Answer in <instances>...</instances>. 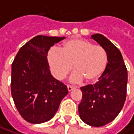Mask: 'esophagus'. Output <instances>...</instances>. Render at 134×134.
Instances as JSON below:
<instances>
[{"mask_svg": "<svg viewBox=\"0 0 134 134\" xmlns=\"http://www.w3.org/2000/svg\"><path fill=\"white\" fill-rule=\"evenodd\" d=\"M73 89H74V87L70 86V85H67V90H68V92H71Z\"/></svg>", "mask_w": 134, "mask_h": 134, "instance_id": "1", "label": "esophagus"}]
</instances>
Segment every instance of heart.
<instances>
[{"mask_svg":"<svg viewBox=\"0 0 134 134\" xmlns=\"http://www.w3.org/2000/svg\"><path fill=\"white\" fill-rule=\"evenodd\" d=\"M47 61L52 74L57 80H64L72 70L70 77L74 83L83 79L86 82L95 81L104 72L107 63V53L103 47L93 45L81 39L65 42L60 50L51 49L47 53Z\"/></svg>","mask_w":134,"mask_h":134,"instance_id":"obj_1","label":"heart"}]
</instances>
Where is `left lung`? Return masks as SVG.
<instances>
[{
    "mask_svg": "<svg viewBox=\"0 0 134 134\" xmlns=\"http://www.w3.org/2000/svg\"><path fill=\"white\" fill-rule=\"evenodd\" d=\"M92 39L105 49L108 63L94 85L81 88L78 113L84 122L98 127L114 120L122 110L126 96L127 70L120 51L105 36L94 34Z\"/></svg>",
    "mask_w": 134,
    "mask_h": 134,
    "instance_id": "left-lung-1",
    "label": "left lung"
}]
</instances>
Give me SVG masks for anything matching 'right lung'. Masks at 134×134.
I'll list each match as a JSON object with an SVG mask.
<instances>
[{
  "label": "right lung",
  "mask_w": 134,
  "mask_h": 134,
  "mask_svg": "<svg viewBox=\"0 0 134 134\" xmlns=\"http://www.w3.org/2000/svg\"><path fill=\"white\" fill-rule=\"evenodd\" d=\"M64 39L36 36L19 49L14 60L12 94L18 111L29 122L50 120L68 93L67 86L52 76L47 61L50 47Z\"/></svg>",
  "instance_id": "1"
}]
</instances>
